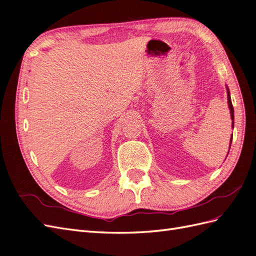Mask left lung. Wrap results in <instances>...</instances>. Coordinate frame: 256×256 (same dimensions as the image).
<instances>
[{"label":"left lung","mask_w":256,"mask_h":256,"mask_svg":"<svg viewBox=\"0 0 256 256\" xmlns=\"http://www.w3.org/2000/svg\"><path fill=\"white\" fill-rule=\"evenodd\" d=\"M226 88H227V87H226ZM227 99H228V106H230V117H232V128H234V108H232V103L230 94V89H228V88H227ZM232 138H230V144H232Z\"/></svg>","instance_id":"8db88e82"}]
</instances>
